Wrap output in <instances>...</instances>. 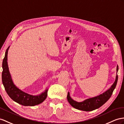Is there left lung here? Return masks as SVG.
I'll return each mask as SVG.
<instances>
[{"mask_svg":"<svg viewBox=\"0 0 124 124\" xmlns=\"http://www.w3.org/2000/svg\"><path fill=\"white\" fill-rule=\"evenodd\" d=\"M118 70V66L117 65L116 69L117 72ZM117 80H118V75L117 74L116 80L110 88L106 92H105L102 94L98 95L97 96L88 98V99H86L83 101H82V102H78V101H76L72 99L70 96L69 92H68L67 100L69 103L71 104V105L76 109L86 111V112H89V111L97 109L105 103L112 96L113 91L116 87Z\"/></svg>","mask_w":124,"mask_h":124,"instance_id":"1","label":"left lung"}]
</instances>
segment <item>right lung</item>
<instances>
[{
    "instance_id": "add662e5",
    "label": "right lung",
    "mask_w": 124,
    "mask_h": 124,
    "mask_svg": "<svg viewBox=\"0 0 124 124\" xmlns=\"http://www.w3.org/2000/svg\"><path fill=\"white\" fill-rule=\"evenodd\" d=\"M9 47V46L6 50L2 65L3 69L2 82L6 92L12 100L22 105L33 106L42 103L47 97V90H46L39 95L34 96L22 91L14 84L9 73L7 63V55Z\"/></svg>"
}]
</instances>
